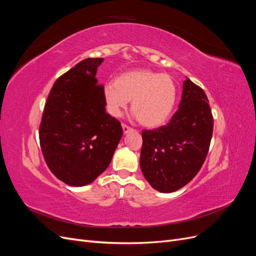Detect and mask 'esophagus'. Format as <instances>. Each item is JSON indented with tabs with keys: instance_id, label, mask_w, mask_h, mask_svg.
I'll list each match as a JSON object with an SVG mask.
<instances>
[{
	"instance_id": "esophagus-1",
	"label": "esophagus",
	"mask_w": 256,
	"mask_h": 256,
	"mask_svg": "<svg viewBox=\"0 0 256 256\" xmlns=\"http://www.w3.org/2000/svg\"><path fill=\"white\" fill-rule=\"evenodd\" d=\"M122 131H124V134H128L129 132V131H131V130H134L132 128H131V127H129V126H127L126 125V124H122Z\"/></svg>"
}]
</instances>
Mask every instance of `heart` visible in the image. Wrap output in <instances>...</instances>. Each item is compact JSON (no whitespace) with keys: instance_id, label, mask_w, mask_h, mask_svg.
<instances>
[{"instance_id":"b5f03b06","label":"heart","mask_w":256,"mask_h":256,"mask_svg":"<svg viewBox=\"0 0 256 256\" xmlns=\"http://www.w3.org/2000/svg\"><path fill=\"white\" fill-rule=\"evenodd\" d=\"M102 94L111 115L118 118L131 102V111L138 122L154 128L164 125L171 116L177 99V86L168 74L136 69L104 84Z\"/></svg>"}]
</instances>
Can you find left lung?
<instances>
[{
	"instance_id": "left-lung-1",
	"label": "left lung",
	"mask_w": 256,
	"mask_h": 256,
	"mask_svg": "<svg viewBox=\"0 0 256 256\" xmlns=\"http://www.w3.org/2000/svg\"><path fill=\"white\" fill-rule=\"evenodd\" d=\"M212 129L205 92L187 79L180 106L168 124L142 131L140 166L152 187L170 193L191 182L206 159Z\"/></svg>"
}]
</instances>
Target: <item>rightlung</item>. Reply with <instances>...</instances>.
I'll use <instances>...</instances> for the list:
<instances>
[{"label": "right lung", "instance_id": "right-lung-1", "mask_svg": "<svg viewBox=\"0 0 256 256\" xmlns=\"http://www.w3.org/2000/svg\"><path fill=\"white\" fill-rule=\"evenodd\" d=\"M104 58H85L53 84L44 104L40 142L52 174L82 187L110 166L122 136L120 122L106 112L104 85L96 79Z\"/></svg>", "mask_w": 256, "mask_h": 256}]
</instances>
